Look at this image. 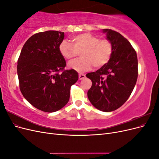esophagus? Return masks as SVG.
Masks as SVG:
<instances>
[{
	"label": "esophagus",
	"instance_id": "1",
	"mask_svg": "<svg viewBox=\"0 0 159 159\" xmlns=\"http://www.w3.org/2000/svg\"><path fill=\"white\" fill-rule=\"evenodd\" d=\"M85 75L84 74H79V79H80V80L84 79V78H85Z\"/></svg>",
	"mask_w": 159,
	"mask_h": 159
}]
</instances>
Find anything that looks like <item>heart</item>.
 Segmentation results:
<instances>
[{
  "instance_id": "obj_1",
  "label": "heart",
  "mask_w": 159,
  "mask_h": 159,
  "mask_svg": "<svg viewBox=\"0 0 159 159\" xmlns=\"http://www.w3.org/2000/svg\"><path fill=\"white\" fill-rule=\"evenodd\" d=\"M71 43L64 40L59 47L61 55L69 61H73L81 52V58L69 64L70 68L82 72L92 66L100 68L109 60L113 53L111 42L107 39L89 32L80 34L71 38Z\"/></svg>"
}]
</instances>
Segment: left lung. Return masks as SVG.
Returning a JSON list of instances; mask_svg holds the SVG:
<instances>
[{
	"label": "left lung",
	"instance_id": "left-lung-1",
	"mask_svg": "<svg viewBox=\"0 0 159 159\" xmlns=\"http://www.w3.org/2000/svg\"><path fill=\"white\" fill-rule=\"evenodd\" d=\"M103 32L111 42L113 53L107 64L86 74L92 81L88 97L95 108L110 112L121 107L131 95L138 77V60L136 51L121 34L110 29Z\"/></svg>",
	"mask_w": 159,
	"mask_h": 159
}]
</instances>
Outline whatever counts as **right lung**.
I'll list each match as a JSON object with an SVG mask.
<instances>
[{
	"label": "right lung",
	"instance_id": "1",
	"mask_svg": "<svg viewBox=\"0 0 159 159\" xmlns=\"http://www.w3.org/2000/svg\"><path fill=\"white\" fill-rule=\"evenodd\" d=\"M64 33L48 30L28 38L23 46L17 65L19 87L22 94L34 107L52 113L68 102L70 88L78 74L65 70L66 62L59 47Z\"/></svg>",
	"mask_w": 159,
	"mask_h": 159
}]
</instances>
